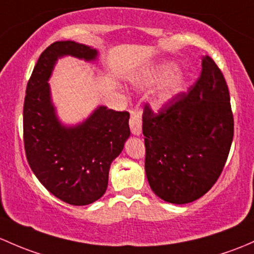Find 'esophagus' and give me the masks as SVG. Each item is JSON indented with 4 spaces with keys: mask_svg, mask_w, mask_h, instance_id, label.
<instances>
[{
    "mask_svg": "<svg viewBox=\"0 0 254 254\" xmlns=\"http://www.w3.org/2000/svg\"><path fill=\"white\" fill-rule=\"evenodd\" d=\"M130 130L134 135H140L142 131V119H141V113L138 111H131L129 120Z\"/></svg>",
    "mask_w": 254,
    "mask_h": 254,
    "instance_id": "obj_1",
    "label": "esophagus"
}]
</instances>
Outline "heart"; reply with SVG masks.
I'll return each mask as SVG.
<instances>
[{"label": "heart", "instance_id": "obj_1", "mask_svg": "<svg viewBox=\"0 0 254 254\" xmlns=\"http://www.w3.org/2000/svg\"><path fill=\"white\" fill-rule=\"evenodd\" d=\"M176 71H178V66L174 63L168 62L162 64L156 70L152 71L151 75L147 78L146 85H148V86L164 82L159 87L158 92L154 97V105L156 106H162L169 102L175 96H178L179 93L185 90V79L180 74H175Z\"/></svg>", "mask_w": 254, "mask_h": 254}]
</instances>
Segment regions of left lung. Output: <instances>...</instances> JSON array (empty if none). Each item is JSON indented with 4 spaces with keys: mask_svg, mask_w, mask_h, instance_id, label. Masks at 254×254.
<instances>
[{
    "mask_svg": "<svg viewBox=\"0 0 254 254\" xmlns=\"http://www.w3.org/2000/svg\"><path fill=\"white\" fill-rule=\"evenodd\" d=\"M145 170L152 191L175 204L203 196L224 169L234 137L228 85L209 56L198 80L154 113L142 116Z\"/></svg>",
    "mask_w": 254,
    "mask_h": 254,
    "instance_id": "1",
    "label": "left lung"
}]
</instances>
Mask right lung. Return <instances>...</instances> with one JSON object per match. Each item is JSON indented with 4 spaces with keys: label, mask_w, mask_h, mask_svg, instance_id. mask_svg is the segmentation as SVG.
Masks as SVG:
<instances>
[{
    "label": "right lung",
    "mask_w": 254,
    "mask_h": 254,
    "mask_svg": "<svg viewBox=\"0 0 254 254\" xmlns=\"http://www.w3.org/2000/svg\"><path fill=\"white\" fill-rule=\"evenodd\" d=\"M63 56L95 61L97 51L74 41H56L41 53L26 85L24 148L31 170L51 193L65 203L86 205L107 190L112 162L130 136V114L101 106L76 127L61 124L47 81Z\"/></svg>",
    "instance_id": "1"
}]
</instances>
